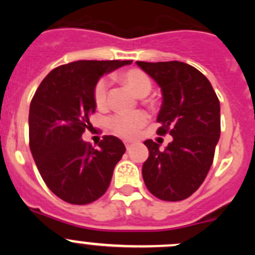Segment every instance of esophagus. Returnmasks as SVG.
<instances>
[{"label":"esophagus","mask_w":255,"mask_h":255,"mask_svg":"<svg viewBox=\"0 0 255 255\" xmlns=\"http://www.w3.org/2000/svg\"><path fill=\"white\" fill-rule=\"evenodd\" d=\"M125 147H126V149H128V150H130V149H131L132 147H134V141H129V140H126V141H125Z\"/></svg>","instance_id":"1"}]
</instances>
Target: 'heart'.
Instances as JSON below:
<instances>
[{
    "label": "heart",
    "instance_id": "heart-1",
    "mask_svg": "<svg viewBox=\"0 0 255 255\" xmlns=\"http://www.w3.org/2000/svg\"><path fill=\"white\" fill-rule=\"evenodd\" d=\"M123 82L138 97H145L152 89L149 76L141 70L132 69L126 71L123 76ZM110 82L107 79H101L94 88V101L98 107H103L107 103ZM148 123V115L143 111L129 112V114H116L110 119V128L115 134L124 138H132L139 130Z\"/></svg>",
    "mask_w": 255,
    "mask_h": 255
}]
</instances>
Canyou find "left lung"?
Segmentation results:
<instances>
[{
	"label": "left lung",
	"instance_id": "1",
	"mask_svg": "<svg viewBox=\"0 0 255 255\" xmlns=\"http://www.w3.org/2000/svg\"><path fill=\"white\" fill-rule=\"evenodd\" d=\"M136 65L161 88L157 132L172 136L164 150L150 139L144 141L149 155L141 170L143 180L159 199H186L202 185L213 162L221 134L220 101L208 79L185 62Z\"/></svg>",
	"mask_w": 255,
	"mask_h": 255
}]
</instances>
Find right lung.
<instances>
[{
  "instance_id": "1",
  "label": "right lung",
  "mask_w": 255,
  "mask_h": 255,
  "mask_svg": "<svg viewBox=\"0 0 255 255\" xmlns=\"http://www.w3.org/2000/svg\"><path fill=\"white\" fill-rule=\"evenodd\" d=\"M132 61H74L53 69L40 83L29 108V144L49 190L71 204L102 197L114 168L125 153L116 136L106 135L98 148L82 139L96 111L94 88L105 74Z\"/></svg>"
}]
</instances>
